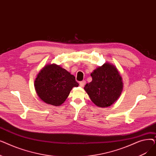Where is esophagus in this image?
Segmentation results:
<instances>
[{
  "mask_svg": "<svg viewBox=\"0 0 156 156\" xmlns=\"http://www.w3.org/2000/svg\"><path fill=\"white\" fill-rule=\"evenodd\" d=\"M85 83H86V81H85V80H83V81H80V83H80V87H84V86H85Z\"/></svg>",
  "mask_w": 156,
  "mask_h": 156,
  "instance_id": "1",
  "label": "esophagus"
}]
</instances>
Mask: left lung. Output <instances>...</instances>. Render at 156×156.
<instances>
[{"label": "left lung", "instance_id": "obj_1", "mask_svg": "<svg viewBox=\"0 0 156 156\" xmlns=\"http://www.w3.org/2000/svg\"><path fill=\"white\" fill-rule=\"evenodd\" d=\"M91 76L92 81L85 85V90L97 106L109 107L118 99L122 90L118 71L114 66L105 63L95 69Z\"/></svg>", "mask_w": 156, "mask_h": 156}]
</instances>
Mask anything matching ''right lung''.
<instances>
[{
  "label": "right lung",
  "instance_id": "1",
  "mask_svg": "<svg viewBox=\"0 0 156 156\" xmlns=\"http://www.w3.org/2000/svg\"><path fill=\"white\" fill-rule=\"evenodd\" d=\"M34 85L41 100L48 104L59 106L67 99L71 89L79 84L70 73L53 64L47 65L40 71Z\"/></svg>",
  "mask_w": 156,
  "mask_h": 156
}]
</instances>
